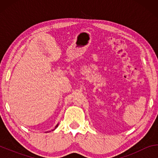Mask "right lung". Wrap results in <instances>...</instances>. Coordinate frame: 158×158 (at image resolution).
I'll list each match as a JSON object with an SVG mask.
<instances>
[{
	"mask_svg": "<svg viewBox=\"0 0 158 158\" xmlns=\"http://www.w3.org/2000/svg\"><path fill=\"white\" fill-rule=\"evenodd\" d=\"M58 127V125H56V127H55V129H56V127Z\"/></svg>",
	"mask_w": 158,
	"mask_h": 158,
	"instance_id": "obj_1",
	"label": "right lung"
}]
</instances>
